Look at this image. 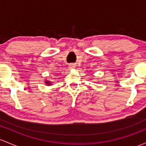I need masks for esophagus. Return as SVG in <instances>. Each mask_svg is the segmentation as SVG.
Segmentation results:
<instances>
[{"label": "esophagus", "instance_id": "esophagus-1", "mask_svg": "<svg viewBox=\"0 0 146 146\" xmlns=\"http://www.w3.org/2000/svg\"><path fill=\"white\" fill-rule=\"evenodd\" d=\"M75 66H75L74 64H70V65H69V68H75Z\"/></svg>", "mask_w": 146, "mask_h": 146}]
</instances>
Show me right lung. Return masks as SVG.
<instances>
[{
	"mask_svg": "<svg viewBox=\"0 0 146 146\" xmlns=\"http://www.w3.org/2000/svg\"><path fill=\"white\" fill-rule=\"evenodd\" d=\"M46 84H48V85H50V82H47V81H46Z\"/></svg>",
	"mask_w": 146,
	"mask_h": 146,
	"instance_id": "right-lung-1",
	"label": "right lung"
}]
</instances>
